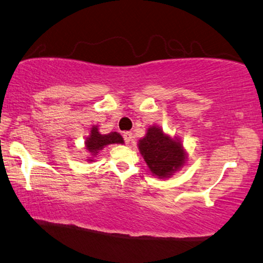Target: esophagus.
<instances>
[{
    "instance_id": "1",
    "label": "esophagus",
    "mask_w": 263,
    "mask_h": 263,
    "mask_svg": "<svg viewBox=\"0 0 263 263\" xmlns=\"http://www.w3.org/2000/svg\"><path fill=\"white\" fill-rule=\"evenodd\" d=\"M123 140L126 143H130L133 141V133L132 132H124L123 133Z\"/></svg>"
}]
</instances>
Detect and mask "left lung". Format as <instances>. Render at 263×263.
<instances>
[{"mask_svg": "<svg viewBox=\"0 0 263 263\" xmlns=\"http://www.w3.org/2000/svg\"><path fill=\"white\" fill-rule=\"evenodd\" d=\"M139 149L151 173L159 179L171 177L186 163V153L181 142L164 134L157 126L148 128L139 141Z\"/></svg>", "mask_w": 263, "mask_h": 263, "instance_id": "8db88e82", "label": "left lung"}]
</instances>
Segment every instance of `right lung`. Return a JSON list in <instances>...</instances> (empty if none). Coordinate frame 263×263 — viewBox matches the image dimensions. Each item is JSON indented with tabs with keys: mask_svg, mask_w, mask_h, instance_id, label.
I'll return each mask as SVG.
<instances>
[{
	"mask_svg": "<svg viewBox=\"0 0 263 263\" xmlns=\"http://www.w3.org/2000/svg\"><path fill=\"white\" fill-rule=\"evenodd\" d=\"M124 143L122 136L117 132H112L109 134H100L98 126H92L89 137L85 140V148L89 151L91 157L87 158V162H93V158L100 150H103L106 145Z\"/></svg>",
	"mask_w": 263,
	"mask_h": 263,
	"instance_id": "1",
	"label": "right lung"
}]
</instances>
